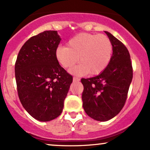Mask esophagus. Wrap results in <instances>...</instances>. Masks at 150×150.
I'll use <instances>...</instances> for the list:
<instances>
[{
  "mask_svg": "<svg viewBox=\"0 0 150 150\" xmlns=\"http://www.w3.org/2000/svg\"><path fill=\"white\" fill-rule=\"evenodd\" d=\"M79 81V78L76 77H73V81Z\"/></svg>",
  "mask_w": 150,
  "mask_h": 150,
  "instance_id": "obj_1",
  "label": "esophagus"
}]
</instances>
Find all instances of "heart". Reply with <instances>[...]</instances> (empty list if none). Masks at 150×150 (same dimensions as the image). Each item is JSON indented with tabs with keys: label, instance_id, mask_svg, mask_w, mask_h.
Masks as SVG:
<instances>
[{
	"label": "heart",
	"instance_id": "obj_1",
	"mask_svg": "<svg viewBox=\"0 0 150 150\" xmlns=\"http://www.w3.org/2000/svg\"><path fill=\"white\" fill-rule=\"evenodd\" d=\"M68 47L59 46L55 57L63 68L69 69L80 63L71 71L77 75H95L105 69L111 60L112 44L106 35L81 33L72 38Z\"/></svg>",
	"mask_w": 150,
	"mask_h": 150
}]
</instances>
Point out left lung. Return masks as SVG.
Wrapping results in <instances>:
<instances>
[{"mask_svg": "<svg viewBox=\"0 0 150 150\" xmlns=\"http://www.w3.org/2000/svg\"><path fill=\"white\" fill-rule=\"evenodd\" d=\"M105 33L113 48L109 64L99 75L81 79L83 109L90 117L99 121H108L120 112L133 77L130 55L126 47L110 33Z\"/></svg>", "mask_w": 150, "mask_h": 150, "instance_id": "obj_1", "label": "left lung"}]
</instances>
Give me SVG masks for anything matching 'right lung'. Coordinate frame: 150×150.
Masks as SVG:
<instances>
[{
    "instance_id": "right-lung-1",
    "label": "right lung",
    "mask_w": 150,
    "mask_h": 150,
    "mask_svg": "<svg viewBox=\"0 0 150 150\" xmlns=\"http://www.w3.org/2000/svg\"><path fill=\"white\" fill-rule=\"evenodd\" d=\"M60 40L57 31H45L31 37L20 50L15 64L20 101L31 117L40 121L60 115L73 82V76L55 57Z\"/></svg>"
}]
</instances>
